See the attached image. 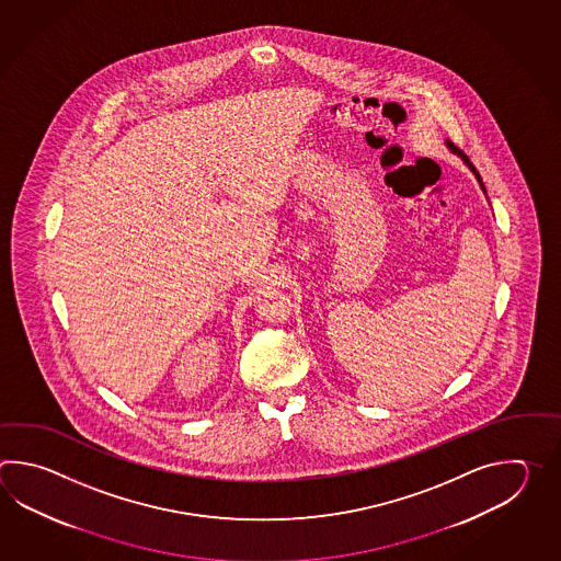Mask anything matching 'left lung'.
<instances>
[{
  "label": "left lung",
  "instance_id": "left-lung-1",
  "mask_svg": "<svg viewBox=\"0 0 561 561\" xmlns=\"http://www.w3.org/2000/svg\"><path fill=\"white\" fill-rule=\"evenodd\" d=\"M447 146H449V150H451V152H455V154L459 156V158H461V160L466 162L467 167L471 168V172L476 174V179L477 182H479V186H481V191L485 192V186H483V180H481V176H479V172H477L476 167H473V164L469 162V158H467V156L463 154V152H461V150H459V148H457V146H455L454 142H447Z\"/></svg>",
  "mask_w": 561,
  "mask_h": 561
}]
</instances>
